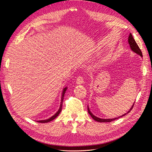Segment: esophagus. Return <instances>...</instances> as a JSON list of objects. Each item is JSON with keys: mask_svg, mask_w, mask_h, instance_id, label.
<instances>
[{"mask_svg": "<svg viewBox=\"0 0 152 152\" xmlns=\"http://www.w3.org/2000/svg\"><path fill=\"white\" fill-rule=\"evenodd\" d=\"M84 77L83 76H79L77 77V79H76V83L77 84H82L84 83Z\"/></svg>", "mask_w": 152, "mask_h": 152, "instance_id": "1", "label": "esophagus"}]
</instances>
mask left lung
I'll list each match as a JSON object with an SVG mask.
<instances>
[{
    "label": "left lung",
    "mask_w": 152,
    "mask_h": 152,
    "mask_svg": "<svg viewBox=\"0 0 152 152\" xmlns=\"http://www.w3.org/2000/svg\"><path fill=\"white\" fill-rule=\"evenodd\" d=\"M128 42H129V45H130L131 49L132 50V51L134 52H135L136 53H137L138 55H140L141 57H142V51H141V50L140 49V48H139V47L138 46V45L137 44V43L135 42V41L134 40V39L133 38V36H132V35L131 33H130L129 35ZM134 105V103L133 104V105L132 106L131 110L128 111V112H127V113L130 112V111L133 108ZM87 110H88V113H89V114L91 116V117L94 119V120L96 121H98V122H100V123H108V122L109 123V122H111V121H113L115 120V119H118V118H121V117L124 116L125 115H126V114H124V115H122V116H119V117H118V118H113V119H101V118H97V117H96V116H95L91 112V111H90L89 107H87Z\"/></svg>",
    "instance_id": "8db88e82"
}]
</instances>
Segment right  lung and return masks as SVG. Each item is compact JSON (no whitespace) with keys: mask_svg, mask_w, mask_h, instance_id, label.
Instances as JSON below:
<instances>
[{"mask_svg":"<svg viewBox=\"0 0 152 152\" xmlns=\"http://www.w3.org/2000/svg\"><path fill=\"white\" fill-rule=\"evenodd\" d=\"M66 91V87H65V88H64L63 89V93H62V95H61V104H60V107L58 110V111H57V113H56L53 116H52L51 118H50L49 119H46V120H42V121H37V122H39V123H48V122H50L52 120H53V119L57 118L58 116V115L60 114V113L61 112V108H62V103H63V97H64V95H65V92Z\"/></svg>","mask_w":152,"mask_h":152,"instance_id":"1","label":"right lung"}]
</instances>
